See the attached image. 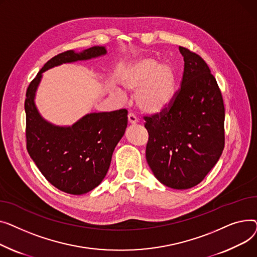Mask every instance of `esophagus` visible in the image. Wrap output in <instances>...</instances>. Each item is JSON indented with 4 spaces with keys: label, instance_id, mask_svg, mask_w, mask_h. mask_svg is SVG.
Here are the masks:
<instances>
[{
    "label": "esophagus",
    "instance_id": "34e87169",
    "mask_svg": "<svg viewBox=\"0 0 257 257\" xmlns=\"http://www.w3.org/2000/svg\"><path fill=\"white\" fill-rule=\"evenodd\" d=\"M127 118H128V123L130 124H136L138 122V119H137V117H136L134 114H132V113H130L128 115H127Z\"/></svg>",
    "mask_w": 257,
    "mask_h": 257
}]
</instances>
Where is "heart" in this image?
I'll use <instances>...</instances> for the list:
<instances>
[{
	"mask_svg": "<svg viewBox=\"0 0 257 257\" xmlns=\"http://www.w3.org/2000/svg\"><path fill=\"white\" fill-rule=\"evenodd\" d=\"M122 86L137 91L135 100L144 113L157 115L167 110L177 91V74L169 62H160L154 57H143L130 64L121 75ZM117 96L121 92L116 91Z\"/></svg>",
	"mask_w": 257,
	"mask_h": 257,
	"instance_id": "b5f03b06",
	"label": "heart"
}]
</instances>
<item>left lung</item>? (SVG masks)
Returning <instances> with one entry per match:
<instances>
[{
  "label": "left lung",
  "instance_id": "obj_1",
  "mask_svg": "<svg viewBox=\"0 0 257 257\" xmlns=\"http://www.w3.org/2000/svg\"><path fill=\"white\" fill-rule=\"evenodd\" d=\"M182 86L168 110L144 117L149 134L146 161L160 183L186 190L201 183L224 148L225 110L220 89L204 60L179 47Z\"/></svg>",
  "mask_w": 257,
  "mask_h": 257
}]
</instances>
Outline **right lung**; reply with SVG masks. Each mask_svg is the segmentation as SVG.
<instances>
[{"instance_id": "obj_1", "label": "right lung", "mask_w": 257, "mask_h": 257, "mask_svg": "<svg viewBox=\"0 0 257 257\" xmlns=\"http://www.w3.org/2000/svg\"><path fill=\"white\" fill-rule=\"evenodd\" d=\"M104 47L67 51L52 58L30 83L25 100L27 149L49 182L68 194L82 195L96 188L107 174L114 149L127 126L125 109L90 113L72 125H56L39 113L35 96L42 73L55 66L104 56Z\"/></svg>"}]
</instances>
